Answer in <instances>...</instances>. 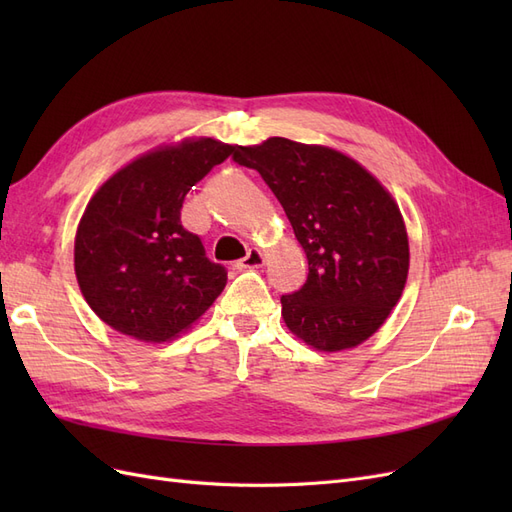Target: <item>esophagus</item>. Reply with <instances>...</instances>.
<instances>
[{"instance_id": "obj_1", "label": "esophagus", "mask_w": 512, "mask_h": 512, "mask_svg": "<svg viewBox=\"0 0 512 512\" xmlns=\"http://www.w3.org/2000/svg\"><path fill=\"white\" fill-rule=\"evenodd\" d=\"M262 265H265V254H262L258 247H254V250L247 252L245 258L237 262V269H260Z\"/></svg>"}]
</instances>
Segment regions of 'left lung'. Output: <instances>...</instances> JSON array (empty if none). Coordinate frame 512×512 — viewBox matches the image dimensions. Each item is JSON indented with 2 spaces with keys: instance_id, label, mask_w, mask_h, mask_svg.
<instances>
[{
  "instance_id": "left-lung-1",
  "label": "left lung",
  "mask_w": 512,
  "mask_h": 512,
  "mask_svg": "<svg viewBox=\"0 0 512 512\" xmlns=\"http://www.w3.org/2000/svg\"><path fill=\"white\" fill-rule=\"evenodd\" d=\"M235 162L265 179L307 256V282L282 297L290 333L320 352L363 344L408 280V232L391 192L346 153L282 136L239 147Z\"/></svg>"
}]
</instances>
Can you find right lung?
Masks as SVG:
<instances>
[{
  "instance_id": "1",
  "label": "right lung",
  "mask_w": 512,
  "mask_h": 512,
  "mask_svg": "<svg viewBox=\"0 0 512 512\" xmlns=\"http://www.w3.org/2000/svg\"><path fill=\"white\" fill-rule=\"evenodd\" d=\"M239 145L192 136L160 145L108 177L74 237V273L108 327L145 344L188 331L226 286V271L181 226L185 194Z\"/></svg>"
}]
</instances>
